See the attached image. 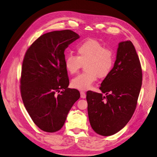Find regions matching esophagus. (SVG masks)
Returning <instances> with one entry per match:
<instances>
[{"mask_svg": "<svg viewBox=\"0 0 157 157\" xmlns=\"http://www.w3.org/2000/svg\"><path fill=\"white\" fill-rule=\"evenodd\" d=\"M86 97V94L85 93V91H82V90L81 91V97L82 98H85Z\"/></svg>", "mask_w": 157, "mask_h": 157, "instance_id": "1", "label": "esophagus"}]
</instances>
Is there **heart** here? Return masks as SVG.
<instances>
[{"instance_id":"obj_1","label":"heart","mask_w":157,"mask_h":157,"mask_svg":"<svg viewBox=\"0 0 157 157\" xmlns=\"http://www.w3.org/2000/svg\"><path fill=\"white\" fill-rule=\"evenodd\" d=\"M77 56L68 54L64 58V66L71 75L77 72L85 64L86 71L72 79L71 85L78 90L89 89L98 77H107L115 63L113 50L105 47L101 42L87 39L76 46Z\"/></svg>"}]
</instances>
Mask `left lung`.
Instances as JSON below:
<instances>
[{
	"mask_svg": "<svg viewBox=\"0 0 157 157\" xmlns=\"http://www.w3.org/2000/svg\"><path fill=\"white\" fill-rule=\"evenodd\" d=\"M142 80V68L135 47L130 40L121 42L113 70L99 88L105 96L86 92L88 114L94 132L110 136L128 123L136 107Z\"/></svg>",
	"mask_w": 157,
	"mask_h": 157,
	"instance_id": "obj_1",
	"label": "left lung"
}]
</instances>
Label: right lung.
<instances>
[{"label": "right lung", "mask_w": 157, "mask_h": 157, "mask_svg": "<svg viewBox=\"0 0 157 157\" xmlns=\"http://www.w3.org/2000/svg\"><path fill=\"white\" fill-rule=\"evenodd\" d=\"M78 38L71 30L46 33L30 46L25 55L20 81L21 97L34 123L43 131H59L81 96L78 90L68 88L69 79L64 53Z\"/></svg>", "instance_id": "1"}]
</instances>
